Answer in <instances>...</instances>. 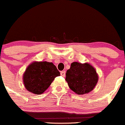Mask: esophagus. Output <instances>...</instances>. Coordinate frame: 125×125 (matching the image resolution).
I'll use <instances>...</instances> for the list:
<instances>
[{"label": "esophagus", "mask_w": 125, "mask_h": 125, "mask_svg": "<svg viewBox=\"0 0 125 125\" xmlns=\"http://www.w3.org/2000/svg\"><path fill=\"white\" fill-rule=\"evenodd\" d=\"M60 74L62 77H65V74H66V73H65V71H62L60 72Z\"/></svg>", "instance_id": "esophagus-1"}]
</instances>
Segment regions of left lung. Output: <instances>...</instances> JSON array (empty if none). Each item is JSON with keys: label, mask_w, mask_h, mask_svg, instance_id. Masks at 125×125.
<instances>
[{"label": "left lung", "mask_w": 125, "mask_h": 125, "mask_svg": "<svg viewBox=\"0 0 125 125\" xmlns=\"http://www.w3.org/2000/svg\"><path fill=\"white\" fill-rule=\"evenodd\" d=\"M65 80L71 90L83 95L94 89L97 83L98 75L95 69L89 64L73 62L66 71Z\"/></svg>", "instance_id": "obj_1"}]
</instances>
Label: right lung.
<instances>
[{"instance_id": "right-lung-1", "label": "right lung", "mask_w": 125, "mask_h": 125, "mask_svg": "<svg viewBox=\"0 0 125 125\" xmlns=\"http://www.w3.org/2000/svg\"><path fill=\"white\" fill-rule=\"evenodd\" d=\"M60 75V72L52 63L34 62L25 71L23 83L28 91L35 94H41Z\"/></svg>"}]
</instances>
